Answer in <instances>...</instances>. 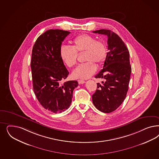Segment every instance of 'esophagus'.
<instances>
[{
	"instance_id": "1",
	"label": "esophagus",
	"mask_w": 159,
	"mask_h": 159,
	"mask_svg": "<svg viewBox=\"0 0 159 159\" xmlns=\"http://www.w3.org/2000/svg\"><path fill=\"white\" fill-rule=\"evenodd\" d=\"M78 82L79 84H84L85 82V81L84 80H78Z\"/></svg>"
}]
</instances>
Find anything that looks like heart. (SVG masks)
I'll return each instance as SVG.
<instances>
[{
    "label": "heart",
    "mask_w": 159,
    "mask_h": 159,
    "mask_svg": "<svg viewBox=\"0 0 159 159\" xmlns=\"http://www.w3.org/2000/svg\"><path fill=\"white\" fill-rule=\"evenodd\" d=\"M85 52L84 60L87 61L79 65L72 73L75 78L87 79L97 70V66L105 61L107 55V47L101 40H96L93 36L83 34L74 38L72 47L62 46L60 54L62 61L67 67L75 66L77 62V53Z\"/></svg>",
    "instance_id": "obj_1"
}]
</instances>
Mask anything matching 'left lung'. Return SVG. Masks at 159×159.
Wrapping results in <instances>:
<instances>
[{"label":"left lung","mask_w":159,"mask_h":159,"mask_svg":"<svg viewBox=\"0 0 159 159\" xmlns=\"http://www.w3.org/2000/svg\"><path fill=\"white\" fill-rule=\"evenodd\" d=\"M93 33L107 36L108 52L102 70L95 77L105 81L98 83L92 102L99 111L112 112L122 103L128 91L132 71L129 52L120 37L112 31L101 29Z\"/></svg>","instance_id":"1"}]
</instances>
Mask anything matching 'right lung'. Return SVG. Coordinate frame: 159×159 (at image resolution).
<instances>
[{
	"label": "right lung",
	"mask_w": 159,
	"mask_h": 159,
	"mask_svg": "<svg viewBox=\"0 0 159 159\" xmlns=\"http://www.w3.org/2000/svg\"><path fill=\"white\" fill-rule=\"evenodd\" d=\"M70 33L50 29L39 36L33 47L31 69L33 90L41 106L53 113H61L70 107L77 81L62 83L69 72L60 57L62 42Z\"/></svg>",
	"instance_id": "obj_1"
}]
</instances>
